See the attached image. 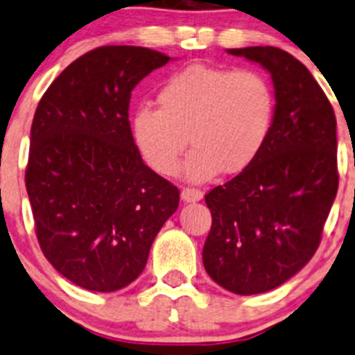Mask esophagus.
I'll use <instances>...</instances> for the list:
<instances>
[{"label":"esophagus","mask_w":355,"mask_h":355,"mask_svg":"<svg viewBox=\"0 0 355 355\" xmlns=\"http://www.w3.org/2000/svg\"><path fill=\"white\" fill-rule=\"evenodd\" d=\"M180 196H182V199L185 200V202H196V200L202 199V192H200L199 189H192V187L182 189Z\"/></svg>","instance_id":"obj_1"}]
</instances>
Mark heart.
I'll return each instance as SVG.
<instances>
[{
	"label": "heart",
	"mask_w": 355,
	"mask_h": 355,
	"mask_svg": "<svg viewBox=\"0 0 355 355\" xmlns=\"http://www.w3.org/2000/svg\"><path fill=\"white\" fill-rule=\"evenodd\" d=\"M157 110L142 105L130 116L139 153L170 177L187 148L185 175L206 182L220 171L245 170L266 146L277 116V92L254 68L191 65L171 73L156 92Z\"/></svg>",
	"instance_id": "1"
}]
</instances>
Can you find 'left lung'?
I'll return each mask as SVG.
<instances>
[{"instance_id": "1", "label": "left lung", "mask_w": 355, "mask_h": 355, "mask_svg": "<svg viewBox=\"0 0 355 355\" xmlns=\"http://www.w3.org/2000/svg\"><path fill=\"white\" fill-rule=\"evenodd\" d=\"M228 53L270 71L277 116L259 156L204 198L213 223L202 263L218 285L254 295L285 284L320 247L338 191L336 120L323 89L290 53L273 46Z\"/></svg>"}]
</instances>
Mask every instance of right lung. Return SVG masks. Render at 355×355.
Listing matches in <instances>:
<instances>
[{"mask_svg":"<svg viewBox=\"0 0 355 355\" xmlns=\"http://www.w3.org/2000/svg\"><path fill=\"white\" fill-rule=\"evenodd\" d=\"M170 56L101 46L70 63L39 101L25 187L46 259L71 284L114 292L135 280L180 191L142 161L130 92Z\"/></svg>","mask_w":355,"mask_h":355,"instance_id":"add662e5","label":"right lung"}]
</instances>
